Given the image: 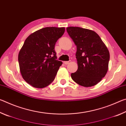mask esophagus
Wrapping results in <instances>:
<instances>
[{
  "instance_id": "obj_1",
  "label": "esophagus",
  "mask_w": 126,
  "mask_h": 126,
  "mask_svg": "<svg viewBox=\"0 0 126 126\" xmlns=\"http://www.w3.org/2000/svg\"><path fill=\"white\" fill-rule=\"evenodd\" d=\"M72 62L71 61H65V62H64V63L65 64V65H67V64H69Z\"/></svg>"
}]
</instances>
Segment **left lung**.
Returning a JSON list of instances; mask_svg holds the SVG:
<instances>
[{
	"mask_svg": "<svg viewBox=\"0 0 126 126\" xmlns=\"http://www.w3.org/2000/svg\"><path fill=\"white\" fill-rule=\"evenodd\" d=\"M67 31L77 47L78 69L72 79L82 86H95L108 71L109 50L94 31L74 27H67Z\"/></svg>",
	"mask_w": 126,
	"mask_h": 126,
	"instance_id": "obj_1",
	"label": "left lung"
}]
</instances>
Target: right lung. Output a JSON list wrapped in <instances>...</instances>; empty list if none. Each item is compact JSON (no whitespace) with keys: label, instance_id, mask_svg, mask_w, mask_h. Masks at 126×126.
<instances>
[{"label":"right lung","instance_id":"1","mask_svg":"<svg viewBox=\"0 0 126 126\" xmlns=\"http://www.w3.org/2000/svg\"><path fill=\"white\" fill-rule=\"evenodd\" d=\"M64 32V27H46L25 39L18 54L19 65L23 78L32 87L44 88L54 80L63 63L56 59L54 47Z\"/></svg>","mask_w":126,"mask_h":126}]
</instances>
